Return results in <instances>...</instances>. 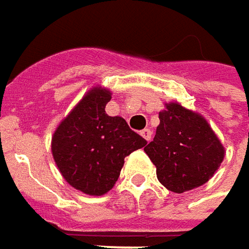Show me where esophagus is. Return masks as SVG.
<instances>
[{
  "mask_svg": "<svg viewBox=\"0 0 249 249\" xmlns=\"http://www.w3.org/2000/svg\"><path fill=\"white\" fill-rule=\"evenodd\" d=\"M141 135L143 136L146 141L149 142V141L152 139V131H150L149 128H145V129H142V131H141Z\"/></svg>",
  "mask_w": 249,
  "mask_h": 249,
  "instance_id": "obj_1",
  "label": "esophagus"
}]
</instances>
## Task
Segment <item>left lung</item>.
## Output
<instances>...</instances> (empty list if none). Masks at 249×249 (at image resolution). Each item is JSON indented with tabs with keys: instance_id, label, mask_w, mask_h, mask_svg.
Returning a JSON list of instances; mask_svg holds the SVG:
<instances>
[{
	"instance_id": "obj_1",
	"label": "left lung",
	"mask_w": 249,
	"mask_h": 249,
	"mask_svg": "<svg viewBox=\"0 0 249 249\" xmlns=\"http://www.w3.org/2000/svg\"><path fill=\"white\" fill-rule=\"evenodd\" d=\"M159 120L156 135L145 147L159 181L177 194L208 182L224 157V147L211 125L178 103L167 104Z\"/></svg>"
}]
</instances>
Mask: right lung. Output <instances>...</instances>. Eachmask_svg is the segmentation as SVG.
Listing matches in <instances>:
<instances>
[{"label":"right lung","instance_id":"1","mask_svg":"<svg viewBox=\"0 0 249 249\" xmlns=\"http://www.w3.org/2000/svg\"><path fill=\"white\" fill-rule=\"evenodd\" d=\"M111 93L93 88L55 129L51 150L62 177L88 195H103L120 177L124 159L147 143L121 117H110Z\"/></svg>","mask_w":249,"mask_h":249}]
</instances>
